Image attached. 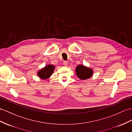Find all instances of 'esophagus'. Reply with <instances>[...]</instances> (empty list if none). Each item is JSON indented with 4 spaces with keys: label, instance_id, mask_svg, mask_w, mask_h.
I'll return each instance as SVG.
<instances>
[{
    "label": "esophagus",
    "instance_id": "esophagus-1",
    "mask_svg": "<svg viewBox=\"0 0 132 132\" xmlns=\"http://www.w3.org/2000/svg\"><path fill=\"white\" fill-rule=\"evenodd\" d=\"M68 62H66V61H65V62H64V63H63V64H64V65H65V66H67V65H68Z\"/></svg>",
    "mask_w": 132,
    "mask_h": 132
}]
</instances>
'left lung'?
Listing matches in <instances>:
<instances>
[{"instance_id":"1","label":"left lung","mask_w":132,"mask_h":132,"mask_svg":"<svg viewBox=\"0 0 132 132\" xmlns=\"http://www.w3.org/2000/svg\"><path fill=\"white\" fill-rule=\"evenodd\" d=\"M76 72L78 78L82 80H85L90 78L93 74L92 69L82 65H79L77 67Z\"/></svg>"}]
</instances>
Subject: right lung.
Returning <instances> with one entry per match:
<instances>
[{
    "label": "right lung",
    "mask_w": 132,
    "mask_h": 132,
    "mask_svg": "<svg viewBox=\"0 0 132 132\" xmlns=\"http://www.w3.org/2000/svg\"><path fill=\"white\" fill-rule=\"evenodd\" d=\"M55 67L53 65H47L38 72L37 75L40 78L43 79H46L49 78L53 73Z\"/></svg>",
    "instance_id": "1"
}]
</instances>
